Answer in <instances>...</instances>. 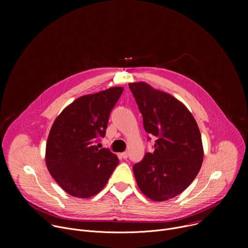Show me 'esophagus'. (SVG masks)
<instances>
[{
    "instance_id": "esophagus-1",
    "label": "esophagus",
    "mask_w": 248,
    "mask_h": 248,
    "mask_svg": "<svg viewBox=\"0 0 248 248\" xmlns=\"http://www.w3.org/2000/svg\"><path fill=\"white\" fill-rule=\"evenodd\" d=\"M120 156H121V158H123V159H127L128 153H127V152H123V153L120 154Z\"/></svg>"
}]
</instances>
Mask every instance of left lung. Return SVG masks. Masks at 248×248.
Listing matches in <instances>:
<instances>
[{
    "label": "left lung",
    "instance_id": "1",
    "mask_svg": "<svg viewBox=\"0 0 248 248\" xmlns=\"http://www.w3.org/2000/svg\"><path fill=\"white\" fill-rule=\"evenodd\" d=\"M128 87L144 129L157 137L154 152L134 164L135 180L148 198L166 201L182 193L196 178L204 156L200 130L186 106L171 95L145 82Z\"/></svg>",
    "mask_w": 248,
    "mask_h": 248
}]
</instances>
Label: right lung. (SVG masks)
<instances>
[{
  "mask_svg": "<svg viewBox=\"0 0 248 248\" xmlns=\"http://www.w3.org/2000/svg\"><path fill=\"white\" fill-rule=\"evenodd\" d=\"M123 91V87H112L82 96L55 120L46 144V165L68 194L78 198L94 196L118 166L114 153L94 144L105 136L110 114Z\"/></svg>",
  "mask_w": 248,
  "mask_h": 248,
  "instance_id": "right-lung-1",
  "label": "right lung"
}]
</instances>
